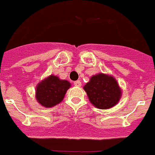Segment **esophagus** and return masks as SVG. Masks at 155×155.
<instances>
[{"label":"esophagus","mask_w":155,"mask_h":155,"mask_svg":"<svg viewBox=\"0 0 155 155\" xmlns=\"http://www.w3.org/2000/svg\"><path fill=\"white\" fill-rule=\"evenodd\" d=\"M74 85L77 87H80L81 86V82L80 80H76V81L74 82Z\"/></svg>","instance_id":"34e87169"}]
</instances>
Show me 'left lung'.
<instances>
[{
    "label": "left lung",
    "instance_id": "8db88e82",
    "mask_svg": "<svg viewBox=\"0 0 155 155\" xmlns=\"http://www.w3.org/2000/svg\"><path fill=\"white\" fill-rule=\"evenodd\" d=\"M84 88L91 103L99 109L112 107L121 97V90L115 79L102 73L93 75Z\"/></svg>",
    "mask_w": 155,
    "mask_h": 155
}]
</instances>
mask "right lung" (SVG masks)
I'll return each instance as SVG.
<instances>
[{
  "mask_svg": "<svg viewBox=\"0 0 155 155\" xmlns=\"http://www.w3.org/2000/svg\"><path fill=\"white\" fill-rule=\"evenodd\" d=\"M70 86L71 84L68 81L60 80L55 75H50L38 84L36 99L42 106L53 107L62 101Z\"/></svg>",
  "mask_w": 155,
  "mask_h": 155,
  "instance_id": "obj_1",
  "label": "right lung"
}]
</instances>
